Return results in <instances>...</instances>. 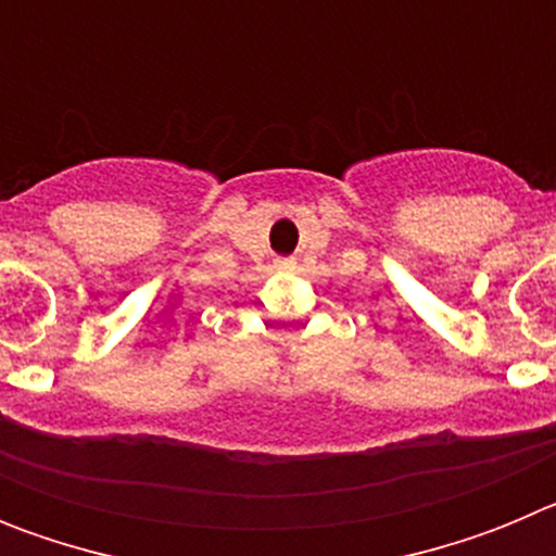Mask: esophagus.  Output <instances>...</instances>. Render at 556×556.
<instances>
[{
  "label": "esophagus",
  "instance_id": "1",
  "mask_svg": "<svg viewBox=\"0 0 556 556\" xmlns=\"http://www.w3.org/2000/svg\"><path fill=\"white\" fill-rule=\"evenodd\" d=\"M275 267L283 269V273H289V269H294V258H278V262H275Z\"/></svg>",
  "mask_w": 556,
  "mask_h": 556
}]
</instances>
